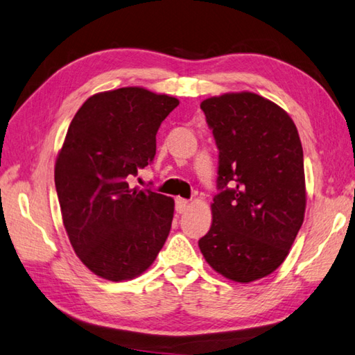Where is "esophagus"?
Here are the masks:
<instances>
[{"label": "esophagus", "mask_w": 355, "mask_h": 355, "mask_svg": "<svg viewBox=\"0 0 355 355\" xmlns=\"http://www.w3.org/2000/svg\"><path fill=\"white\" fill-rule=\"evenodd\" d=\"M189 202L187 200H183V198H177L175 200V210L177 213H184L189 209Z\"/></svg>", "instance_id": "1"}]
</instances>
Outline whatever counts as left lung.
Listing matches in <instances>:
<instances>
[{
  "label": "left lung",
  "instance_id": "8db88e82",
  "mask_svg": "<svg viewBox=\"0 0 355 355\" xmlns=\"http://www.w3.org/2000/svg\"><path fill=\"white\" fill-rule=\"evenodd\" d=\"M201 110L219 150V192L198 245L218 274L250 283L282 265L302 225L300 135L282 107L252 92L207 98Z\"/></svg>",
  "mask_w": 355,
  "mask_h": 355
}]
</instances>
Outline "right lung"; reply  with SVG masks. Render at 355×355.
I'll list each match as a JSON object with an SVG mask.
<instances>
[{
  "label": "right lung",
  "instance_id": "right-lung-1",
  "mask_svg": "<svg viewBox=\"0 0 355 355\" xmlns=\"http://www.w3.org/2000/svg\"><path fill=\"white\" fill-rule=\"evenodd\" d=\"M144 87L95 94L80 107L57 155L63 225L78 259L110 282L136 278L166 242L174 200L128 178L155 155V135L178 105Z\"/></svg>",
  "mask_w": 355,
  "mask_h": 355
}]
</instances>
